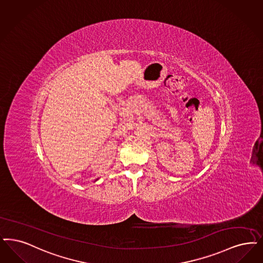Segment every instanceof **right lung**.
Masks as SVG:
<instances>
[{
    "label": "right lung",
    "instance_id": "obj_1",
    "mask_svg": "<svg viewBox=\"0 0 263 263\" xmlns=\"http://www.w3.org/2000/svg\"><path fill=\"white\" fill-rule=\"evenodd\" d=\"M96 181H97V180H96Z\"/></svg>",
    "mask_w": 263,
    "mask_h": 263
}]
</instances>
